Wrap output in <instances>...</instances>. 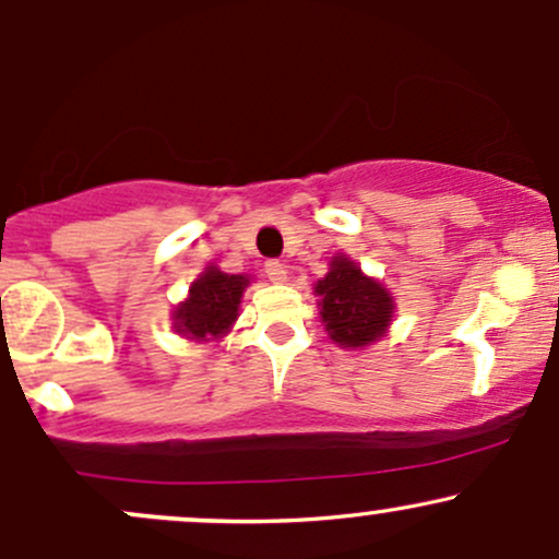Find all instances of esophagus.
<instances>
[{
    "mask_svg": "<svg viewBox=\"0 0 559 559\" xmlns=\"http://www.w3.org/2000/svg\"><path fill=\"white\" fill-rule=\"evenodd\" d=\"M265 273H267V278L273 281V284H284L286 275H288V265H286V262H281V260H267L265 262Z\"/></svg>",
    "mask_w": 559,
    "mask_h": 559,
    "instance_id": "1",
    "label": "esophagus"
}]
</instances>
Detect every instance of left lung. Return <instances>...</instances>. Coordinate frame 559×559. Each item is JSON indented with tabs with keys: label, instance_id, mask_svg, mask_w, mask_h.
Listing matches in <instances>:
<instances>
[{
	"label": "left lung",
	"instance_id": "obj_1",
	"mask_svg": "<svg viewBox=\"0 0 559 559\" xmlns=\"http://www.w3.org/2000/svg\"><path fill=\"white\" fill-rule=\"evenodd\" d=\"M320 316L333 342L342 346H365L386 333L394 301L386 288L365 278L349 258H333L331 271L318 281Z\"/></svg>",
	"mask_w": 559,
	"mask_h": 559
}]
</instances>
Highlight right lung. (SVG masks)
I'll use <instances>...</instances> for the list:
<instances>
[{"mask_svg":"<svg viewBox=\"0 0 559 559\" xmlns=\"http://www.w3.org/2000/svg\"><path fill=\"white\" fill-rule=\"evenodd\" d=\"M249 278L207 267L189 288V299L176 310V329L189 338L221 336L239 316V301Z\"/></svg>","mask_w":559,"mask_h":559,"instance_id":"right-lung-1","label":"right lung"}]
</instances>
